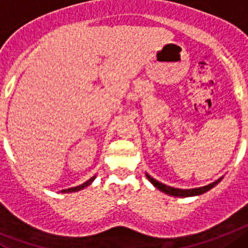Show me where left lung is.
<instances>
[{
	"label": "left lung",
	"mask_w": 248,
	"mask_h": 248,
	"mask_svg": "<svg viewBox=\"0 0 248 248\" xmlns=\"http://www.w3.org/2000/svg\"><path fill=\"white\" fill-rule=\"evenodd\" d=\"M146 177L148 178V181H150L151 184L154 185V186L156 187L157 189H160L161 192H165V193H167V195H170V196H175V197H192V196L202 195V193L210 191L211 188H214V187L216 186L217 184H218L219 181L222 180L223 176H222V177H219L218 180L214 181L212 184L206 185V186L197 187V188H187V189L175 188V187L167 186V185H165V184H162V182H158L157 180H155L154 177H151L148 173H146Z\"/></svg>",
	"instance_id": "8db88e82"
}]
</instances>
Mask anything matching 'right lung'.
Segmentation results:
<instances>
[{
    "label": "right lung",
    "mask_w": 248,
    "mask_h": 248,
    "mask_svg": "<svg viewBox=\"0 0 248 248\" xmlns=\"http://www.w3.org/2000/svg\"><path fill=\"white\" fill-rule=\"evenodd\" d=\"M94 178H96V176H93V177H91L88 181H86L85 184L79 185V186H76V187H71V188H67V189H62L61 192L62 193H68V192H77V191H79V189H83L85 187L90 186V185L92 184L94 181Z\"/></svg>",
    "instance_id": "1"
}]
</instances>
